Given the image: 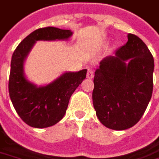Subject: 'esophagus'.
I'll return each mask as SVG.
<instances>
[{
    "label": "esophagus",
    "mask_w": 159,
    "mask_h": 159,
    "mask_svg": "<svg viewBox=\"0 0 159 159\" xmlns=\"http://www.w3.org/2000/svg\"><path fill=\"white\" fill-rule=\"evenodd\" d=\"M87 79H89V80H91V79L93 78V72L91 69H88V70H87Z\"/></svg>",
    "instance_id": "1"
}]
</instances>
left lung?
I'll return each mask as SVG.
<instances>
[{
	"label": "left lung",
	"mask_w": 159,
	"mask_h": 159,
	"mask_svg": "<svg viewBox=\"0 0 159 159\" xmlns=\"http://www.w3.org/2000/svg\"><path fill=\"white\" fill-rule=\"evenodd\" d=\"M154 59L136 35L100 62L94 72L93 103L100 122L115 130L133 127L141 119L152 98Z\"/></svg>",
	"instance_id": "left-lung-1"
}]
</instances>
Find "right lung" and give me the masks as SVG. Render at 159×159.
I'll use <instances>...</instances> for the list:
<instances>
[{"label": "right lung", "instance_id": "right-lung-1", "mask_svg": "<svg viewBox=\"0 0 159 159\" xmlns=\"http://www.w3.org/2000/svg\"><path fill=\"white\" fill-rule=\"evenodd\" d=\"M72 30L55 27L36 30L19 43L12 55L8 92L18 116L29 126L47 128L62 119L69 100L80 84L86 79L87 69L66 72L44 86H37L24 73V62L37 41L68 40Z\"/></svg>", "mask_w": 159, "mask_h": 159}]
</instances>
